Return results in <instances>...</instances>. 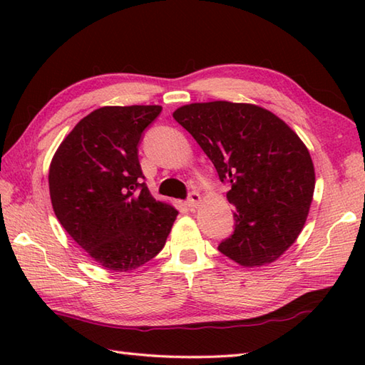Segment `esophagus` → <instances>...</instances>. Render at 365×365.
<instances>
[{
  "label": "esophagus",
  "instance_id": "1",
  "mask_svg": "<svg viewBox=\"0 0 365 365\" xmlns=\"http://www.w3.org/2000/svg\"><path fill=\"white\" fill-rule=\"evenodd\" d=\"M199 204H200V195H199V192H196V191L190 192V196L187 199V205L191 207V208H196Z\"/></svg>",
  "mask_w": 365,
  "mask_h": 365
}]
</instances>
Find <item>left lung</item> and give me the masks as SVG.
<instances>
[{"instance_id":"8db88e82","label":"left lung","mask_w":365,"mask_h":365,"mask_svg":"<svg viewBox=\"0 0 365 365\" xmlns=\"http://www.w3.org/2000/svg\"><path fill=\"white\" fill-rule=\"evenodd\" d=\"M173 115L232 187L235 229L220 252L247 268L281 257L312 204L315 170L304 143L276 114L251 103H191Z\"/></svg>"}]
</instances>
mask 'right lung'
<instances>
[{
	"mask_svg": "<svg viewBox=\"0 0 365 365\" xmlns=\"http://www.w3.org/2000/svg\"><path fill=\"white\" fill-rule=\"evenodd\" d=\"M158 105L103 106L83 118L51 160L54 215L105 269L131 271L166 243L178 212L143 182L138 144Z\"/></svg>",
	"mask_w": 365,
	"mask_h": 365,
	"instance_id": "right-lung-1",
	"label": "right lung"
}]
</instances>
